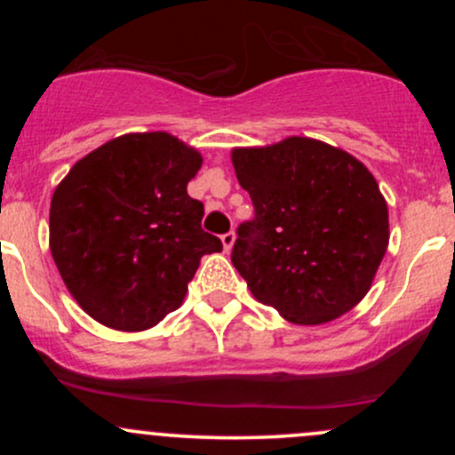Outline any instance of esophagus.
Listing matches in <instances>:
<instances>
[{
  "instance_id": "obj_1",
  "label": "esophagus",
  "mask_w": 455,
  "mask_h": 455,
  "mask_svg": "<svg viewBox=\"0 0 455 455\" xmlns=\"http://www.w3.org/2000/svg\"><path fill=\"white\" fill-rule=\"evenodd\" d=\"M220 239H222L224 250H227V252H228V250H231V248H233V243H235V233H233V231H231V233H224Z\"/></svg>"
}]
</instances>
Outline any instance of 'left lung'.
<instances>
[{
    "instance_id": "8db88e82",
    "label": "left lung",
    "mask_w": 455,
    "mask_h": 455,
    "mask_svg": "<svg viewBox=\"0 0 455 455\" xmlns=\"http://www.w3.org/2000/svg\"><path fill=\"white\" fill-rule=\"evenodd\" d=\"M254 205L231 260L260 304L297 325L342 316L370 291L389 243L387 203L347 151L291 137L231 154Z\"/></svg>"
}]
</instances>
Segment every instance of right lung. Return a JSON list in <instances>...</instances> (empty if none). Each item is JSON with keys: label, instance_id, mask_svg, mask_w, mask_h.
<instances>
[{"label": "right lung", "instance_id": "1", "mask_svg": "<svg viewBox=\"0 0 455 455\" xmlns=\"http://www.w3.org/2000/svg\"><path fill=\"white\" fill-rule=\"evenodd\" d=\"M196 149L166 132L124 134L78 160L51 201V254L92 318L143 331L177 310L203 254L222 242L201 228L188 195Z\"/></svg>", "mask_w": 455, "mask_h": 455}]
</instances>
